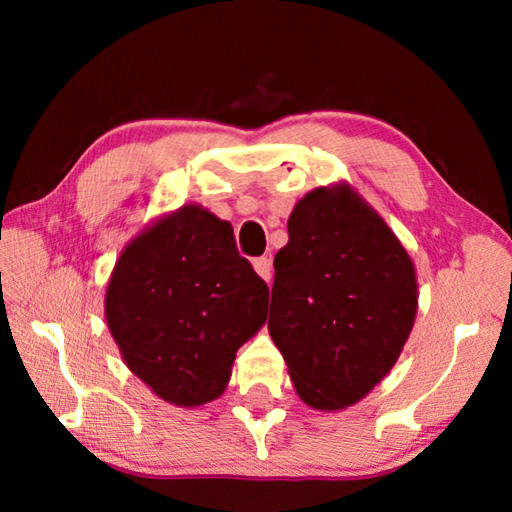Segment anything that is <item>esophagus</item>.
I'll list each match as a JSON object with an SVG mask.
<instances>
[{
  "instance_id": "1",
  "label": "esophagus",
  "mask_w": 512,
  "mask_h": 512,
  "mask_svg": "<svg viewBox=\"0 0 512 512\" xmlns=\"http://www.w3.org/2000/svg\"><path fill=\"white\" fill-rule=\"evenodd\" d=\"M253 266H255V271H257V275L259 277H264V280L268 282L271 280V259L268 257H257V259H253Z\"/></svg>"
}]
</instances>
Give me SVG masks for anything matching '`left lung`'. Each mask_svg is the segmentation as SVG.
Here are the masks:
<instances>
[{
  "label": "left lung",
  "mask_w": 512,
  "mask_h": 512,
  "mask_svg": "<svg viewBox=\"0 0 512 512\" xmlns=\"http://www.w3.org/2000/svg\"><path fill=\"white\" fill-rule=\"evenodd\" d=\"M268 332L300 400L339 411L366 397L409 339L415 266L350 185L318 187L289 216L275 255Z\"/></svg>",
  "instance_id": "1"
}]
</instances>
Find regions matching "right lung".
<instances>
[{
  "mask_svg": "<svg viewBox=\"0 0 512 512\" xmlns=\"http://www.w3.org/2000/svg\"><path fill=\"white\" fill-rule=\"evenodd\" d=\"M266 309V282L237 253L232 225L201 205L140 232L106 291V320L126 366L176 406L225 391L237 350L266 323Z\"/></svg>",
  "mask_w": 512,
  "mask_h": 512,
  "instance_id": "obj_1",
  "label": "right lung"
}]
</instances>
